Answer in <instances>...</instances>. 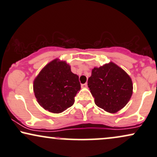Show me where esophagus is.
I'll return each mask as SVG.
<instances>
[{"label": "esophagus", "mask_w": 157, "mask_h": 157, "mask_svg": "<svg viewBox=\"0 0 157 157\" xmlns=\"http://www.w3.org/2000/svg\"><path fill=\"white\" fill-rule=\"evenodd\" d=\"M81 87H82V88H87V87H88V84H87V83H85V84H82V85H81Z\"/></svg>", "instance_id": "obj_1"}]
</instances>
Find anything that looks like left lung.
I'll list each match as a JSON object with an SVG mask.
<instances>
[{
    "label": "left lung",
    "instance_id": "1",
    "mask_svg": "<svg viewBox=\"0 0 157 157\" xmlns=\"http://www.w3.org/2000/svg\"><path fill=\"white\" fill-rule=\"evenodd\" d=\"M88 85L96 106L109 113L117 112L125 106L133 89L130 77L113 62L94 67Z\"/></svg>",
    "mask_w": 157,
    "mask_h": 157
}]
</instances>
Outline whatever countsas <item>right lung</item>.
Wrapping results in <instances>:
<instances>
[{"mask_svg":"<svg viewBox=\"0 0 157 157\" xmlns=\"http://www.w3.org/2000/svg\"><path fill=\"white\" fill-rule=\"evenodd\" d=\"M80 90L79 77L71 71L66 61L58 59L43 67L33 82V90L38 104L45 110L61 113L74 104Z\"/></svg>","mask_w":157,"mask_h":157,"instance_id":"obj_1","label":"right lung"}]
</instances>
